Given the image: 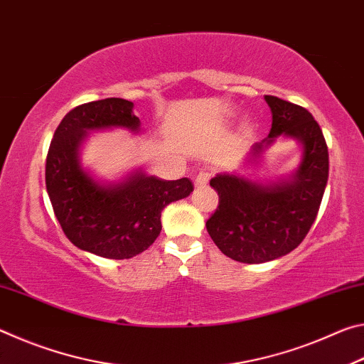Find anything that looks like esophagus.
<instances>
[{"mask_svg":"<svg viewBox=\"0 0 364 364\" xmlns=\"http://www.w3.org/2000/svg\"><path fill=\"white\" fill-rule=\"evenodd\" d=\"M208 180H210V175H208V173H205V171H200V173L196 176V180H194V184H196V186H197V188L207 186V184H208Z\"/></svg>","mask_w":364,"mask_h":364,"instance_id":"esophagus-1","label":"esophagus"}]
</instances>
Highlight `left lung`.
<instances>
[{"instance_id":"1","label":"left lung","mask_w":364,"mask_h":364,"mask_svg":"<svg viewBox=\"0 0 364 364\" xmlns=\"http://www.w3.org/2000/svg\"><path fill=\"white\" fill-rule=\"evenodd\" d=\"M273 115L267 139L252 147L249 162L284 136L301 144L295 173L278 183L218 173L210 186L218 207L207 220V231L226 257L241 263H264L287 255L304 241L321 205L329 176V154L321 128L306 109L276 96H264Z\"/></svg>"}]
</instances>
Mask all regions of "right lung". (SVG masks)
<instances>
[{
  "label": "right lung",
  "mask_w": 364,
  "mask_h": 364,
  "mask_svg": "<svg viewBox=\"0 0 364 364\" xmlns=\"http://www.w3.org/2000/svg\"><path fill=\"white\" fill-rule=\"evenodd\" d=\"M133 102L120 97L72 109L54 132L46 157V191L69 241L78 249L112 260L136 257L162 230V210L193 193L188 178L167 181L133 171L119 183L95 180L80 165L86 133L127 128L139 133Z\"/></svg>",
  "instance_id": "add662e5"
}]
</instances>
